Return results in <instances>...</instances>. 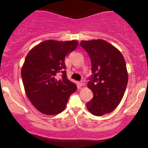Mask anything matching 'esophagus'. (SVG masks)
Returning <instances> with one entry per match:
<instances>
[{
    "label": "esophagus",
    "mask_w": 148,
    "mask_h": 148,
    "mask_svg": "<svg viewBox=\"0 0 148 148\" xmlns=\"http://www.w3.org/2000/svg\"><path fill=\"white\" fill-rule=\"evenodd\" d=\"M79 86H85V81L83 80V81H81V82H79Z\"/></svg>",
    "instance_id": "34e87169"
}]
</instances>
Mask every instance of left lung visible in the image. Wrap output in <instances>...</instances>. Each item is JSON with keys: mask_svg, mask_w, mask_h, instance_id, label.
I'll list each match as a JSON object with an SVG mask.
<instances>
[{"mask_svg": "<svg viewBox=\"0 0 148 148\" xmlns=\"http://www.w3.org/2000/svg\"><path fill=\"white\" fill-rule=\"evenodd\" d=\"M80 45L92 64V76L87 86L93 98L87 103L88 110L96 116L111 113L121 101L128 82L125 58L118 49L103 40L81 41Z\"/></svg>", "mask_w": 148, "mask_h": 148, "instance_id": "obj_1", "label": "left lung"}]
</instances>
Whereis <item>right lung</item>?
<instances>
[{
  "label": "right lung",
  "mask_w": 148,
  "mask_h": 148,
  "mask_svg": "<svg viewBox=\"0 0 148 148\" xmlns=\"http://www.w3.org/2000/svg\"><path fill=\"white\" fill-rule=\"evenodd\" d=\"M76 40H46L27 54L21 68L26 96L35 108L45 115L63 111L76 85L67 79L64 58L77 47ZM63 76L59 78V74Z\"/></svg>",
  "instance_id": "add662e5"
}]
</instances>
